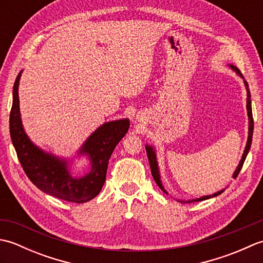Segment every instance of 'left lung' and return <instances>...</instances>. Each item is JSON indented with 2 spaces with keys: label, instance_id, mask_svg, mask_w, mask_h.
<instances>
[{
  "label": "left lung",
  "instance_id": "1",
  "mask_svg": "<svg viewBox=\"0 0 263 263\" xmlns=\"http://www.w3.org/2000/svg\"><path fill=\"white\" fill-rule=\"evenodd\" d=\"M231 68L236 72V73L242 77L244 79V77L242 76L241 72H239V70L236 68V66L234 65H230ZM244 85L245 87H247V92H248V99H247V108H248V116H249V137H248V142H247V147H245V150L243 153V156H242V159L241 161H239V164L237 166L236 171L234 172L233 174V178H236L238 173L241 172L242 167H243V164L245 161V158H247V156L249 154V150L251 148V143H252V136H253V116H252V106H251V93H250V89H249V85L248 82L244 80ZM146 150H147V155H148V160H149V165H150V170H152V174H153V177L155 182L157 183V185L163 190V191L165 193H167L165 191V189L163 186V184H161V181H160V175H159V170H158V164H157V159H156V154H155V150L152 146H146ZM224 192V190H221V191L217 192V193H214L211 195H205V197H201L199 199H193V200H187V201H180L178 200V202H183V203H190V202H194V201H202V200H206L209 198H212V197H217V195H219L220 193Z\"/></svg>",
  "mask_w": 263,
  "mask_h": 263
}]
</instances>
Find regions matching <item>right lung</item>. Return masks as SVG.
Listing matches in <instances>:
<instances>
[{
	"mask_svg": "<svg viewBox=\"0 0 263 263\" xmlns=\"http://www.w3.org/2000/svg\"><path fill=\"white\" fill-rule=\"evenodd\" d=\"M13 85V102L10 111V136L16 156L26 175L35 185L53 197L76 203H83L97 197L106 180L108 160L130 127L127 119L104 123L87 139L79 150L91 161L90 172L82 177L70 174L68 161L47 154L33 144L22 126L19 109V80Z\"/></svg>",
	"mask_w": 263,
	"mask_h": 263,
	"instance_id": "right-lung-1",
	"label": "right lung"
}]
</instances>
